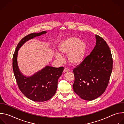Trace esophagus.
<instances>
[{
	"mask_svg": "<svg viewBox=\"0 0 124 124\" xmlns=\"http://www.w3.org/2000/svg\"><path fill=\"white\" fill-rule=\"evenodd\" d=\"M69 70L68 69V68H65L64 70V73H67V72H69Z\"/></svg>",
	"mask_w": 124,
	"mask_h": 124,
	"instance_id": "esophagus-1",
	"label": "esophagus"
}]
</instances>
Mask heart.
<instances>
[{"mask_svg":"<svg viewBox=\"0 0 124 124\" xmlns=\"http://www.w3.org/2000/svg\"><path fill=\"white\" fill-rule=\"evenodd\" d=\"M59 52L54 53V57L59 62H62V55H67L68 62L72 65L77 66L84 60L87 50L86 43L76 37H69L63 40L58 46Z\"/></svg>","mask_w":124,"mask_h":124,"instance_id":"b5f03b06","label":"heart"}]
</instances>
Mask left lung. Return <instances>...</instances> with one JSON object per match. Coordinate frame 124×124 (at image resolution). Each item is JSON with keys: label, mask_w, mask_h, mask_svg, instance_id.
I'll list each match as a JSON object with an SVG mask.
<instances>
[{"label": "left lung", "mask_w": 124, "mask_h": 124, "mask_svg": "<svg viewBox=\"0 0 124 124\" xmlns=\"http://www.w3.org/2000/svg\"><path fill=\"white\" fill-rule=\"evenodd\" d=\"M96 46L90 55L73 70L74 92L82 99L92 101L101 96L108 87L113 67L109 47L95 35Z\"/></svg>", "instance_id": "obj_1"}]
</instances>
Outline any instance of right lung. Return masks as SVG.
I'll return each mask as SVG.
<instances>
[{"mask_svg": "<svg viewBox=\"0 0 124 124\" xmlns=\"http://www.w3.org/2000/svg\"><path fill=\"white\" fill-rule=\"evenodd\" d=\"M46 31L31 33L23 38L17 45L13 57V69L20 90L29 99L43 102L49 100L55 94L58 79L62 75L64 67L55 68L46 66L31 77L21 73L17 62L18 50L27 41L46 33Z\"/></svg>", "mask_w": 124, "mask_h": 124, "instance_id": "add662e5", "label": "right lung"}]
</instances>
